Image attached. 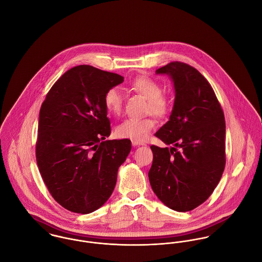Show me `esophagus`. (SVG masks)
Returning <instances> with one entry per match:
<instances>
[{"label":"esophagus","instance_id":"obj_1","mask_svg":"<svg viewBox=\"0 0 262 262\" xmlns=\"http://www.w3.org/2000/svg\"><path fill=\"white\" fill-rule=\"evenodd\" d=\"M132 144H133V146H141V145H145V143H143V142H139V141H135V140H132Z\"/></svg>","mask_w":262,"mask_h":262}]
</instances>
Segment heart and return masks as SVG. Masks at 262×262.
Listing matches in <instances>:
<instances>
[{
	"mask_svg": "<svg viewBox=\"0 0 262 262\" xmlns=\"http://www.w3.org/2000/svg\"><path fill=\"white\" fill-rule=\"evenodd\" d=\"M131 86L137 93L147 99V112L157 117L165 116L169 110V101L162 94L160 84L149 76L141 75L134 78ZM104 106L108 113L119 115L123 108V96L119 88H110L104 96ZM155 120L152 117L128 118L116 128V134L120 138L135 141H144L155 127Z\"/></svg>",
	"mask_w": 262,
	"mask_h": 262,
	"instance_id": "b5f03b06",
	"label": "heart"
}]
</instances>
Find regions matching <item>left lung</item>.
I'll return each mask as SVG.
<instances>
[{
  "label": "left lung",
  "instance_id": "left-lung-1",
  "mask_svg": "<svg viewBox=\"0 0 262 262\" xmlns=\"http://www.w3.org/2000/svg\"><path fill=\"white\" fill-rule=\"evenodd\" d=\"M156 74L171 77L176 98L169 120L154 134L170 147H150V185L165 206L188 212L208 200L222 178L224 113L211 84L194 68L173 61Z\"/></svg>",
  "mask_w": 262,
  "mask_h": 262
}]
</instances>
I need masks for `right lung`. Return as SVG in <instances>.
<instances>
[{
	"mask_svg": "<svg viewBox=\"0 0 262 262\" xmlns=\"http://www.w3.org/2000/svg\"><path fill=\"white\" fill-rule=\"evenodd\" d=\"M124 81L117 74L78 66L61 75L39 112L36 160L52 198L64 209L89 214L111 196L129 139L106 140L111 125L105 93Z\"/></svg>",
	"mask_w": 262,
	"mask_h": 262,
	"instance_id": "add662e5",
	"label": "right lung"
}]
</instances>
